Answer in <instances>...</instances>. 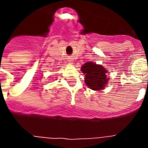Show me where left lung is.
Returning <instances> with one entry per match:
<instances>
[{"label": "left lung", "mask_w": 148, "mask_h": 148, "mask_svg": "<svg viewBox=\"0 0 148 148\" xmlns=\"http://www.w3.org/2000/svg\"><path fill=\"white\" fill-rule=\"evenodd\" d=\"M82 71L85 74V82L93 90H103L107 83L106 70L93 62H86L82 66Z\"/></svg>", "instance_id": "left-lung-1"}]
</instances>
